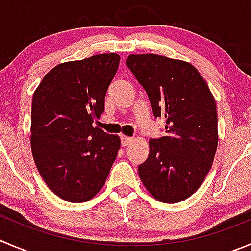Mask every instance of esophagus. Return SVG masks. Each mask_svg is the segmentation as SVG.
I'll return each instance as SVG.
<instances>
[{"label":"esophagus","instance_id":"esophagus-1","mask_svg":"<svg viewBox=\"0 0 251 251\" xmlns=\"http://www.w3.org/2000/svg\"><path fill=\"white\" fill-rule=\"evenodd\" d=\"M132 141V137H127V136H121V145L127 146L128 143H131Z\"/></svg>","mask_w":251,"mask_h":251}]
</instances>
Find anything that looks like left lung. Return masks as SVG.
<instances>
[{
    "instance_id": "1",
    "label": "left lung",
    "mask_w": 251,
    "mask_h": 251,
    "mask_svg": "<svg viewBox=\"0 0 251 251\" xmlns=\"http://www.w3.org/2000/svg\"><path fill=\"white\" fill-rule=\"evenodd\" d=\"M126 65L147 93L165 135L150 140L138 174L151 195L176 203L193 195L212 167L218 145L216 101L198 70L181 60L146 53Z\"/></svg>"
}]
</instances>
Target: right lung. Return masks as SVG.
I'll list each match as a JSON object with an SVG mask.
<instances>
[{
	"instance_id": "1",
	"label": "right lung",
	"mask_w": 251,
	"mask_h": 251,
	"mask_svg": "<svg viewBox=\"0 0 251 251\" xmlns=\"http://www.w3.org/2000/svg\"><path fill=\"white\" fill-rule=\"evenodd\" d=\"M120 56L101 53L53 67L31 101L34 162L53 194L84 202L100 191L120 148V138L93 123L104 111L105 94Z\"/></svg>"
}]
</instances>
